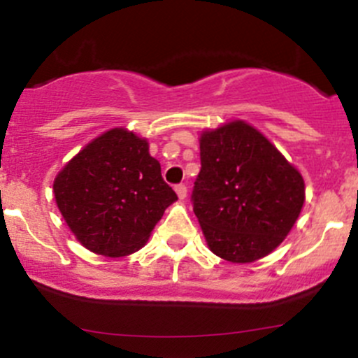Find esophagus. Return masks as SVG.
<instances>
[{
  "label": "esophagus",
  "instance_id": "obj_1",
  "mask_svg": "<svg viewBox=\"0 0 358 358\" xmlns=\"http://www.w3.org/2000/svg\"><path fill=\"white\" fill-rule=\"evenodd\" d=\"M175 190H176V195H178L180 201H183V199L187 197V187L183 185V183H180V185H176Z\"/></svg>",
  "mask_w": 358,
  "mask_h": 358
}]
</instances>
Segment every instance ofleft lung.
<instances>
[{
  "label": "left lung",
  "instance_id": "1",
  "mask_svg": "<svg viewBox=\"0 0 358 358\" xmlns=\"http://www.w3.org/2000/svg\"><path fill=\"white\" fill-rule=\"evenodd\" d=\"M306 201L303 178L245 122L201 135L194 213L210 250L229 262L271 254L295 224Z\"/></svg>",
  "mask_w": 358,
  "mask_h": 358
}]
</instances>
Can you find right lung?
Listing matches in <instances>:
<instances>
[{
	"label": "right lung",
	"instance_id": "right-lung-1",
	"mask_svg": "<svg viewBox=\"0 0 358 358\" xmlns=\"http://www.w3.org/2000/svg\"><path fill=\"white\" fill-rule=\"evenodd\" d=\"M63 220L90 252L123 257L137 252L176 194L161 176L145 138L113 129L94 138L55 178Z\"/></svg>",
	"mask_w": 358,
	"mask_h": 358
}]
</instances>
